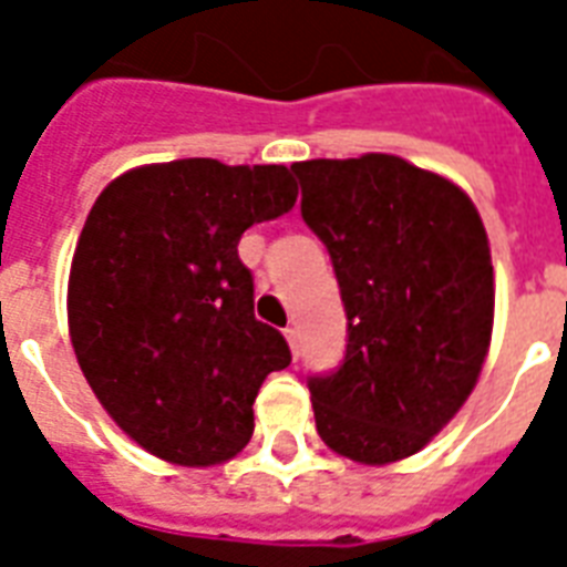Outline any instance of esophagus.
Here are the masks:
<instances>
[{"label":"esophagus","mask_w":567,"mask_h":567,"mask_svg":"<svg viewBox=\"0 0 567 567\" xmlns=\"http://www.w3.org/2000/svg\"><path fill=\"white\" fill-rule=\"evenodd\" d=\"M285 338H288V344H291L293 359H300V329L288 327V329H285Z\"/></svg>","instance_id":"34e87169"}]
</instances>
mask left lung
<instances>
[{
	"label": "left lung",
	"instance_id": "left-lung-1",
	"mask_svg": "<svg viewBox=\"0 0 567 567\" xmlns=\"http://www.w3.org/2000/svg\"><path fill=\"white\" fill-rule=\"evenodd\" d=\"M291 171L347 311L344 364L309 379L318 435L359 465L414 456L465 405L492 344L483 217L456 182L400 155L315 158Z\"/></svg>",
	"mask_w": 567,
	"mask_h": 567
}]
</instances>
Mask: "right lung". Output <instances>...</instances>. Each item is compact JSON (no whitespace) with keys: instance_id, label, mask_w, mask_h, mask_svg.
<instances>
[{"instance_id":"1","label":"right lung","mask_w":567,"mask_h":567,"mask_svg":"<svg viewBox=\"0 0 567 567\" xmlns=\"http://www.w3.org/2000/svg\"><path fill=\"white\" fill-rule=\"evenodd\" d=\"M297 203L285 164L179 158L105 185L75 244L66 323L111 421L185 467L229 462L252 439L267 373L291 364L256 320L238 240Z\"/></svg>"}]
</instances>
